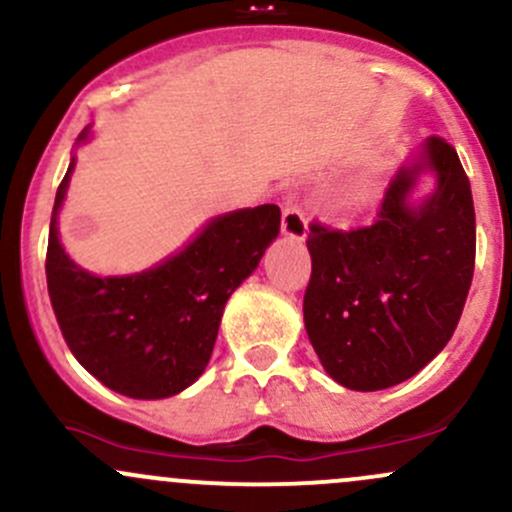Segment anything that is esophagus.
Returning a JSON list of instances; mask_svg holds the SVG:
<instances>
[{
    "label": "esophagus",
    "mask_w": 512,
    "mask_h": 512,
    "mask_svg": "<svg viewBox=\"0 0 512 512\" xmlns=\"http://www.w3.org/2000/svg\"><path fill=\"white\" fill-rule=\"evenodd\" d=\"M306 230H309V225H306L304 213H301L292 201L284 203V208H282V235L284 238H289L294 242H304Z\"/></svg>",
    "instance_id": "34e87169"
}]
</instances>
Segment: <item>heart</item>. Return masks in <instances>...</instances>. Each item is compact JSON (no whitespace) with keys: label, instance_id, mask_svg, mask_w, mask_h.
<instances>
[{"label":"heart","instance_id":"b5f03b06","mask_svg":"<svg viewBox=\"0 0 512 512\" xmlns=\"http://www.w3.org/2000/svg\"><path fill=\"white\" fill-rule=\"evenodd\" d=\"M380 198V179L375 174H360L353 181H348L343 186V191L338 193L336 208L338 213L346 215V218H360L370 211V208L378 203Z\"/></svg>","mask_w":512,"mask_h":512}]
</instances>
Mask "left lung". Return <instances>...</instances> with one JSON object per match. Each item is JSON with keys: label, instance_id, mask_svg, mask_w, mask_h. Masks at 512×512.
<instances>
[{"label": "left lung", "instance_id": "left-lung-1", "mask_svg": "<svg viewBox=\"0 0 512 512\" xmlns=\"http://www.w3.org/2000/svg\"><path fill=\"white\" fill-rule=\"evenodd\" d=\"M433 191L416 196L422 175ZM304 326L338 385L375 392L417 375L444 351L476 260V213L459 154L429 137L400 166L370 228L311 225Z\"/></svg>", "mask_w": 512, "mask_h": 512}]
</instances>
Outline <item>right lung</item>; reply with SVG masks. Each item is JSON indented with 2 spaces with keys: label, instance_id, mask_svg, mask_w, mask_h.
Masks as SVG:
<instances>
[{
  "label": "right lung",
  "instance_id": "right-lung-1",
  "mask_svg": "<svg viewBox=\"0 0 512 512\" xmlns=\"http://www.w3.org/2000/svg\"><path fill=\"white\" fill-rule=\"evenodd\" d=\"M90 139L93 125L80 132L75 149ZM75 161L73 152L56 191L46 252L48 294L63 338L78 363L120 395H179L206 370L230 294L277 240L279 208L265 203L213 215L157 265L100 277L71 260L58 233Z\"/></svg>",
  "mask_w": 512,
  "mask_h": 512
}]
</instances>
